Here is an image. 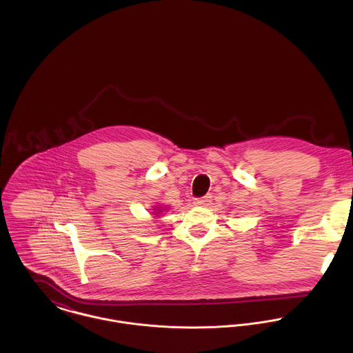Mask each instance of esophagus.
Segmentation results:
<instances>
[{
	"mask_svg": "<svg viewBox=\"0 0 353 353\" xmlns=\"http://www.w3.org/2000/svg\"><path fill=\"white\" fill-rule=\"evenodd\" d=\"M210 196H205V197H201V199H196L193 203L196 205V206H206V205H209V202H210Z\"/></svg>",
	"mask_w": 353,
	"mask_h": 353,
	"instance_id": "esophagus-1",
	"label": "esophagus"
}]
</instances>
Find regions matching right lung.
<instances>
[{
    "mask_svg": "<svg viewBox=\"0 0 353 353\" xmlns=\"http://www.w3.org/2000/svg\"><path fill=\"white\" fill-rule=\"evenodd\" d=\"M153 210V213L152 214H154V217H157V214H160L161 212H164V210H167V208L165 206H161V205H157L154 209H152Z\"/></svg>",
    "mask_w": 353,
    "mask_h": 353,
    "instance_id": "right-lung-1",
    "label": "right lung"
}]
</instances>
